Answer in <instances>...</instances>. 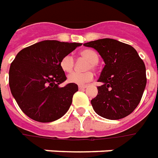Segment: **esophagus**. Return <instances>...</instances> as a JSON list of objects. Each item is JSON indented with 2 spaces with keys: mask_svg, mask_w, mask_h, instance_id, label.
<instances>
[{
  "mask_svg": "<svg viewBox=\"0 0 158 158\" xmlns=\"http://www.w3.org/2000/svg\"><path fill=\"white\" fill-rule=\"evenodd\" d=\"M87 87V85H79V86H78V87H79V89H80V90L85 89Z\"/></svg>",
  "mask_w": 158,
  "mask_h": 158,
  "instance_id": "1",
  "label": "esophagus"
}]
</instances>
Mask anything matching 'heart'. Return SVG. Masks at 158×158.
Returning <instances> with one entry per match:
<instances>
[{
    "label": "heart",
    "mask_w": 158,
    "mask_h": 158,
    "mask_svg": "<svg viewBox=\"0 0 158 158\" xmlns=\"http://www.w3.org/2000/svg\"><path fill=\"white\" fill-rule=\"evenodd\" d=\"M80 55L89 61V63L87 64V70H90L92 68L94 69L99 60L98 55L93 49H83L80 52ZM74 63V58L71 55H66L60 60V65L62 71L69 73L73 70ZM93 77V74L91 71H85V72H73L68 76L67 81L71 83L82 85V84L92 80Z\"/></svg>",
    "instance_id": "heart-1"
}]
</instances>
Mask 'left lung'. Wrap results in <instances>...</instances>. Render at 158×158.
Here are the masks:
<instances>
[{"label":"left lung","instance_id":"obj_1","mask_svg":"<svg viewBox=\"0 0 158 158\" xmlns=\"http://www.w3.org/2000/svg\"><path fill=\"white\" fill-rule=\"evenodd\" d=\"M83 45L96 49L105 63L98 80L103 85L91 100L94 111L108 119L125 118L137 107L147 85L143 60L132 46L112 39Z\"/></svg>","mask_w":158,"mask_h":158}]
</instances>
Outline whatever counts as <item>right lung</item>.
<instances>
[{
  "label": "right lung",
  "mask_w": 158,
  "mask_h": 158,
  "mask_svg": "<svg viewBox=\"0 0 158 158\" xmlns=\"http://www.w3.org/2000/svg\"><path fill=\"white\" fill-rule=\"evenodd\" d=\"M81 43L44 40L24 48L11 62L9 86L22 111L33 120L48 123L67 112L78 86L66 80L60 62Z\"/></svg>",
  "instance_id": "add662e5"
}]
</instances>
